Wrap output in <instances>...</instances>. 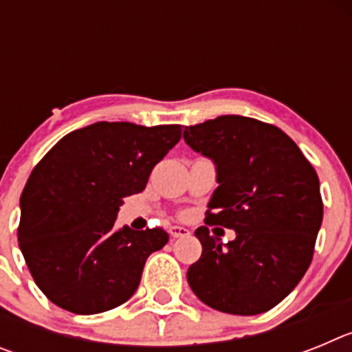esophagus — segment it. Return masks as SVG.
I'll return each mask as SVG.
<instances>
[{
    "label": "esophagus",
    "instance_id": "obj_1",
    "mask_svg": "<svg viewBox=\"0 0 352 352\" xmlns=\"http://www.w3.org/2000/svg\"><path fill=\"white\" fill-rule=\"evenodd\" d=\"M169 232L173 238H185V236L190 234V231H188L186 227H182V226H173L169 229Z\"/></svg>",
    "mask_w": 352,
    "mask_h": 352
}]
</instances>
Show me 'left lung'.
I'll list each match as a JSON object with an SVG mask.
<instances>
[{"instance_id":"left-lung-1","label":"left lung","mask_w":352,"mask_h":352,"mask_svg":"<svg viewBox=\"0 0 352 352\" xmlns=\"http://www.w3.org/2000/svg\"><path fill=\"white\" fill-rule=\"evenodd\" d=\"M183 139L214 162L219 182L206 226L195 229L203 254L186 272L188 285L220 312H268L312 263L322 222L316 169L287 133L254 118L219 116L185 126ZM210 225L234 228L236 238L222 245Z\"/></svg>"}]
</instances>
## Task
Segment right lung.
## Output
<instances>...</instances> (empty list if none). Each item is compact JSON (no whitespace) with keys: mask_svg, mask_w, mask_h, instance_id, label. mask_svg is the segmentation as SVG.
I'll return each instance as SVG.
<instances>
[{"mask_svg":"<svg viewBox=\"0 0 352 352\" xmlns=\"http://www.w3.org/2000/svg\"><path fill=\"white\" fill-rule=\"evenodd\" d=\"M182 139V125L98 121L67 133L35 166L21 195L19 248L40 291L68 312L120 307L141 282L160 227H116L121 199L146 188L149 174Z\"/></svg>","mask_w":352,"mask_h":352,"instance_id":"right-lung-1","label":"right lung"}]
</instances>
